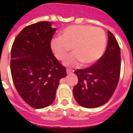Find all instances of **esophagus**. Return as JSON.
<instances>
[{"mask_svg": "<svg viewBox=\"0 0 133 133\" xmlns=\"http://www.w3.org/2000/svg\"><path fill=\"white\" fill-rule=\"evenodd\" d=\"M66 72H67V74H68V75H70V74H72L73 71H72V70H70V69H67Z\"/></svg>", "mask_w": 133, "mask_h": 133, "instance_id": "1", "label": "esophagus"}]
</instances>
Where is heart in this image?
Returning <instances> with one entry per match:
<instances>
[{"label": "heart", "mask_w": 133, "mask_h": 133, "mask_svg": "<svg viewBox=\"0 0 133 133\" xmlns=\"http://www.w3.org/2000/svg\"><path fill=\"white\" fill-rule=\"evenodd\" d=\"M107 37L101 28L88 25H72L61 32V37L54 38L50 46L59 61H64L68 52H72L65 61L68 67H78L83 63L90 65L100 60L105 52Z\"/></svg>", "instance_id": "obj_1"}]
</instances>
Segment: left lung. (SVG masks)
Instances as JSON below:
<instances>
[{"label": "left lung", "mask_w": 133, "mask_h": 133, "mask_svg": "<svg viewBox=\"0 0 133 133\" xmlns=\"http://www.w3.org/2000/svg\"><path fill=\"white\" fill-rule=\"evenodd\" d=\"M105 52L89 68L74 71L78 82L72 92L82 107L94 108L105 104L113 95L120 79V49L114 35L108 31Z\"/></svg>", "instance_id": "obj_1"}]
</instances>
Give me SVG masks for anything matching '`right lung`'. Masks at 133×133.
I'll return each instance as SVG.
<instances>
[{
    "mask_svg": "<svg viewBox=\"0 0 133 133\" xmlns=\"http://www.w3.org/2000/svg\"><path fill=\"white\" fill-rule=\"evenodd\" d=\"M55 30L49 21L28 25L16 36L11 48L13 83L22 99L33 108L51 105L60 80L67 75L50 47Z\"/></svg>",
    "mask_w": 133,
    "mask_h": 133,
    "instance_id": "obj_1",
    "label": "right lung"
}]
</instances>
